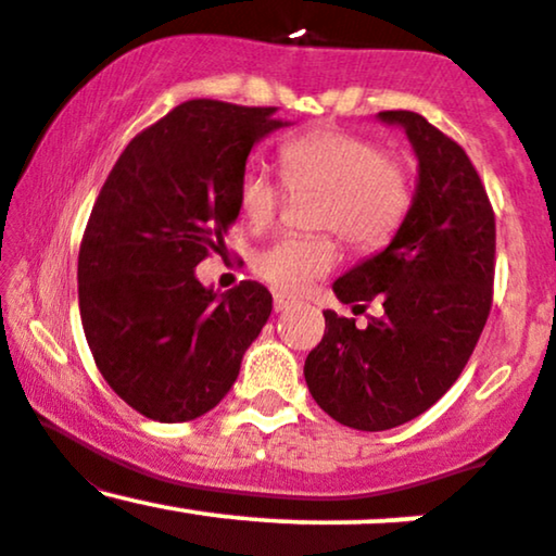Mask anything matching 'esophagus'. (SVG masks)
I'll return each mask as SVG.
<instances>
[{
    "mask_svg": "<svg viewBox=\"0 0 556 556\" xmlns=\"http://www.w3.org/2000/svg\"><path fill=\"white\" fill-rule=\"evenodd\" d=\"M292 305H295V300L285 295H274V311H277V314H285V311H290Z\"/></svg>",
    "mask_w": 556,
    "mask_h": 556,
    "instance_id": "1",
    "label": "esophagus"
}]
</instances>
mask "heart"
I'll list each match as a JSON object with an SVG mask.
<instances>
[{
	"mask_svg": "<svg viewBox=\"0 0 556 556\" xmlns=\"http://www.w3.org/2000/svg\"><path fill=\"white\" fill-rule=\"evenodd\" d=\"M279 169L295 193H318L314 227L331 229L355 251H376L397 232L413 203L410 172L381 154L374 140L344 130H316L287 140ZM285 190L261 167H248L238 182L240 216L253 229L277 219ZM340 245L331 235H282L256 248L253 271L285 295L308 290L334 269Z\"/></svg>",
	"mask_w": 556,
	"mask_h": 556,
	"instance_id": "obj_1",
	"label": "heart"
}]
</instances>
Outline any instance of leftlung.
Returning <instances> with one entry per match:
<instances>
[{
	"mask_svg": "<svg viewBox=\"0 0 556 556\" xmlns=\"http://www.w3.org/2000/svg\"><path fill=\"white\" fill-rule=\"evenodd\" d=\"M379 119L410 140L416 193L384 251L331 290L342 303L379 298L384 314L358 329L324 311L327 331L303 368L318 407L358 431L407 424L455 384L486 327L494 285V212L468 154L416 112Z\"/></svg>",
	"mask_w": 556,
	"mask_h": 556,
	"instance_id": "1",
	"label": "left lung"
}]
</instances>
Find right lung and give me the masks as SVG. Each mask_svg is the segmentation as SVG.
<instances>
[{"label":"right lung","mask_w":556,"mask_h":556,"mask_svg":"<svg viewBox=\"0 0 556 556\" xmlns=\"http://www.w3.org/2000/svg\"><path fill=\"white\" fill-rule=\"evenodd\" d=\"M274 106L193 99L127 143L80 242V321L96 366L146 418L182 424L232 389L269 321L264 285L214 292L195 277L225 251L238 182L261 138L290 125Z\"/></svg>","instance_id":"1"}]
</instances>
